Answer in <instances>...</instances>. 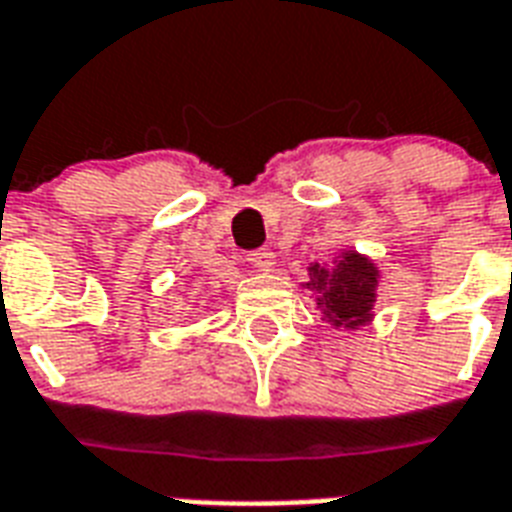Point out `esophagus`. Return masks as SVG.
Listing matches in <instances>:
<instances>
[{
  "mask_svg": "<svg viewBox=\"0 0 512 512\" xmlns=\"http://www.w3.org/2000/svg\"><path fill=\"white\" fill-rule=\"evenodd\" d=\"M251 267L253 269H259V272H272L275 269V253L269 251V248H259V251H253L251 253Z\"/></svg>",
  "mask_w": 512,
  "mask_h": 512,
  "instance_id": "obj_1",
  "label": "esophagus"
}]
</instances>
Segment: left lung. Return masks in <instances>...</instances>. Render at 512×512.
I'll use <instances>...</instances> for the list:
<instances>
[{
  "label": "left lung",
  "mask_w": 512,
  "mask_h": 512,
  "mask_svg": "<svg viewBox=\"0 0 512 512\" xmlns=\"http://www.w3.org/2000/svg\"><path fill=\"white\" fill-rule=\"evenodd\" d=\"M379 267L366 253L344 248L328 264H310L307 280L301 283L320 310V318L331 328L358 331L374 320Z\"/></svg>",
  "instance_id": "obj_1"
}]
</instances>
